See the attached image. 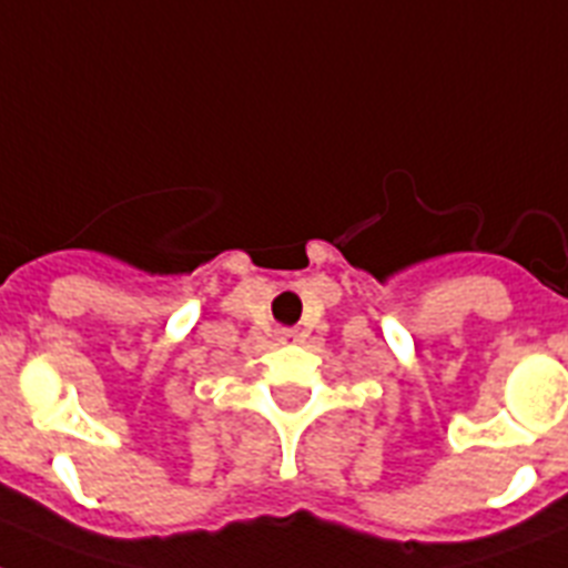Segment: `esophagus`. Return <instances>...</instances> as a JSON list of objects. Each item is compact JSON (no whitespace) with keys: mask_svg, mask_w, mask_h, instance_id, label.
I'll use <instances>...</instances> for the list:
<instances>
[{"mask_svg":"<svg viewBox=\"0 0 568 568\" xmlns=\"http://www.w3.org/2000/svg\"><path fill=\"white\" fill-rule=\"evenodd\" d=\"M276 337H280V343H294L297 341V332H294V328H280Z\"/></svg>","mask_w":568,"mask_h":568,"instance_id":"esophagus-1","label":"esophagus"}]
</instances>
